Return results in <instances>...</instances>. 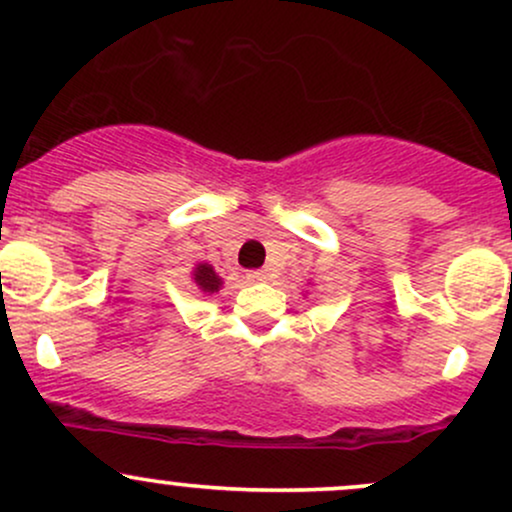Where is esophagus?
Wrapping results in <instances>:
<instances>
[{"label":"esophagus","instance_id":"1","mask_svg":"<svg viewBox=\"0 0 512 512\" xmlns=\"http://www.w3.org/2000/svg\"><path fill=\"white\" fill-rule=\"evenodd\" d=\"M267 279V272H262V269H252V272H248V281H252V284H257V281H264Z\"/></svg>","mask_w":512,"mask_h":512}]
</instances>
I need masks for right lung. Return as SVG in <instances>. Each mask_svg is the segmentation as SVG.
I'll use <instances>...</instances> for the list:
<instances>
[{
  "mask_svg": "<svg viewBox=\"0 0 512 512\" xmlns=\"http://www.w3.org/2000/svg\"><path fill=\"white\" fill-rule=\"evenodd\" d=\"M192 279H195V284L199 286V289H202L204 293H216L221 289V276L214 272V267H211V264H207V262H202V264H197L195 267V272H192Z\"/></svg>",
  "mask_w": 512,
  "mask_h": 512,
  "instance_id": "right-lung-1",
  "label": "right lung"
}]
</instances>
